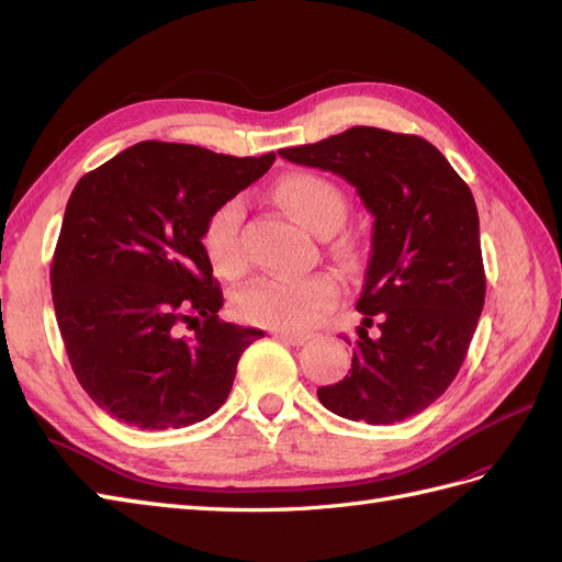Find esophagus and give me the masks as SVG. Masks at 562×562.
Segmentation results:
<instances>
[{
    "label": "esophagus",
    "instance_id": "34e87169",
    "mask_svg": "<svg viewBox=\"0 0 562 562\" xmlns=\"http://www.w3.org/2000/svg\"><path fill=\"white\" fill-rule=\"evenodd\" d=\"M281 342H285V345H293V347H302V345H307L310 339H312V335L310 333H288V330H279V333H274Z\"/></svg>",
    "mask_w": 562,
    "mask_h": 562
}]
</instances>
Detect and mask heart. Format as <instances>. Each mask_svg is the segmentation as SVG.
<instances>
[{
  "mask_svg": "<svg viewBox=\"0 0 562 562\" xmlns=\"http://www.w3.org/2000/svg\"><path fill=\"white\" fill-rule=\"evenodd\" d=\"M277 199L295 220L318 236H330L347 220V196L339 187L316 173H291L277 184ZM244 201L232 196L209 215L201 244L217 274L236 279L246 267L241 248ZM339 295L335 279L310 274L297 279L262 277L234 297V310L246 323L281 330H304L333 307Z\"/></svg>",
  "mask_w": 562,
  "mask_h": 562,
  "instance_id": "obj_1",
  "label": "heart"
}]
</instances>
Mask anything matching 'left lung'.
<instances>
[{"instance_id": "left-lung-1", "label": "left lung", "mask_w": 562, "mask_h": 562, "mask_svg": "<svg viewBox=\"0 0 562 562\" xmlns=\"http://www.w3.org/2000/svg\"><path fill=\"white\" fill-rule=\"evenodd\" d=\"M279 155L345 178L375 215L351 370L318 386V401L368 424L422 413L457 378L485 302L469 184L429 140L372 126ZM372 322L379 330L368 336Z\"/></svg>"}]
</instances>
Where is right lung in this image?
Segmentation results:
<instances>
[{
    "label": "right lung",
    "instance_id": "obj_1",
    "mask_svg": "<svg viewBox=\"0 0 562 562\" xmlns=\"http://www.w3.org/2000/svg\"><path fill=\"white\" fill-rule=\"evenodd\" d=\"M274 159L145 140L77 182L50 295L81 389L114 419L180 429L227 401L236 363L265 333L217 316L223 291L201 232Z\"/></svg>",
    "mask_w": 562,
    "mask_h": 562
}]
</instances>
